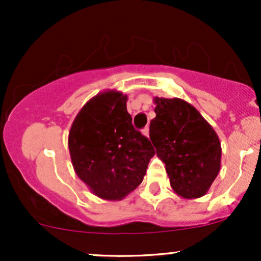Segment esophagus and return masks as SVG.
<instances>
[{
	"label": "esophagus",
	"instance_id": "34e87169",
	"mask_svg": "<svg viewBox=\"0 0 261 261\" xmlns=\"http://www.w3.org/2000/svg\"><path fill=\"white\" fill-rule=\"evenodd\" d=\"M142 134L145 135V136H149V127L148 126H146V127H143L142 128Z\"/></svg>",
	"mask_w": 261,
	"mask_h": 261
}]
</instances>
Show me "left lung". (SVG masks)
Segmentation results:
<instances>
[{
    "mask_svg": "<svg viewBox=\"0 0 261 261\" xmlns=\"http://www.w3.org/2000/svg\"><path fill=\"white\" fill-rule=\"evenodd\" d=\"M154 103L149 139L166 164L170 185L185 199L203 196L220 172L217 134L187 101L154 98Z\"/></svg>",
    "mask_w": 261,
    "mask_h": 261,
    "instance_id": "1",
    "label": "left lung"
}]
</instances>
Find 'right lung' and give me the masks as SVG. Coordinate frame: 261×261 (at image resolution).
Instances as JSON below:
<instances>
[{
	"instance_id": "1",
	"label": "right lung",
	"mask_w": 261,
	"mask_h": 261,
	"mask_svg": "<svg viewBox=\"0 0 261 261\" xmlns=\"http://www.w3.org/2000/svg\"><path fill=\"white\" fill-rule=\"evenodd\" d=\"M126 95L106 92L81 109L68 135L73 168L97 196L121 200L146 174L155 151L134 127Z\"/></svg>"
}]
</instances>
